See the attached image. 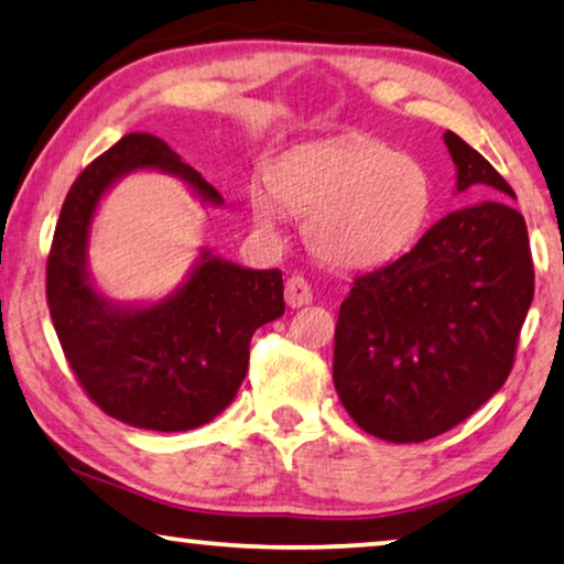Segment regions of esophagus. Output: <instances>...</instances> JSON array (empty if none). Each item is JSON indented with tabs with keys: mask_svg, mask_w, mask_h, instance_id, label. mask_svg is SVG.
Listing matches in <instances>:
<instances>
[{
	"mask_svg": "<svg viewBox=\"0 0 564 564\" xmlns=\"http://www.w3.org/2000/svg\"><path fill=\"white\" fill-rule=\"evenodd\" d=\"M311 299H314V291H311L306 279H301V275H291L289 283H285V304L291 308H301L306 306Z\"/></svg>",
	"mask_w": 564,
	"mask_h": 564,
	"instance_id": "obj_1",
	"label": "esophagus"
}]
</instances>
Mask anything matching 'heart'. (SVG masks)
<instances>
[{
    "label": "heart",
    "instance_id": "1",
    "mask_svg": "<svg viewBox=\"0 0 564 564\" xmlns=\"http://www.w3.org/2000/svg\"><path fill=\"white\" fill-rule=\"evenodd\" d=\"M253 189L250 209L273 230L281 207L306 217L311 253L334 268L390 263L423 235L433 213V180L415 156L367 137L336 139L283 156Z\"/></svg>",
    "mask_w": 564,
    "mask_h": 564
}]
</instances>
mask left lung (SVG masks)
Wrapping results in <instances>:
<instances>
[{"label": "left lung", "instance_id": "1", "mask_svg": "<svg viewBox=\"0 0 564 564\" xmlns=\"http://www.w3.org/2000/svg\"><path fill=\"white\" fill-rule=\"evenodd\" d=\"M456 192L514 197L453 131ZM534 296L527 223L503 197L445 215L410 253L355 279L334 334V388L375 438L420 443L474 415L507 382Z\"/></svg>", "mask_w": 564, "mask_h": 564}]
</instances>
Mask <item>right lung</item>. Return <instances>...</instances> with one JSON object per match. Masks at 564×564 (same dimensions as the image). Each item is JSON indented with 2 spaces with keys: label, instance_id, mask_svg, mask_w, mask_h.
<instances>
[{
  "label": "right lung",
  "instance_id": "add662e5",
  "mask_svg": "<svg viewBox=\"0 0 564 564\" xmlns=\"http://www.w3.org/2000/svg\"><path fill=\"white\" fill-rule=\"evenodd\" d=\"M141 170L176 176L202 205H223L162 139L129 133L67 192L47 258V306L67 362L104 413L144 431H192L238 394L256 329L285 311L283 275L202 248L170 296L133 304L104 296L88 268L90 228L113 184Z\"/></svg>",
  "mask_w": 564,
  "mask_h": 564
}]
</instances>
